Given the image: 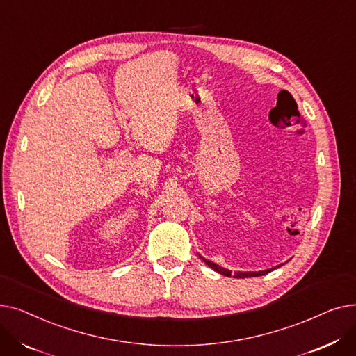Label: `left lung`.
<instances>
[{
    "instance_id": "obj_1",
    "label": "left lung",
    "mask_w": 356,
    "mask_h": 356,
    "mask_svg": "<svg viewBox=\"0 0 356 356\" xmlns=\"http://www.w3.org/2000/svg\"><path fill=\"white\" fill-rule=\"evenodd\" d=\"M199 257H200V255H199ZM200 258L204 261V264H208L213 271H216V273H219V274H222V275H225V277H231V275H234L235 278H247V277L266 275V274H268L270 271H273V270H275V268H278V267H282V266H283V264H280V266H275V267H273V268L261 270V271H235V273L232 274V271H231V270H227V268H223V267H219L218 264L212 263V261H209V259H207V258H203V257H200Z\"/></svg>"
}]
</instances>
